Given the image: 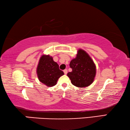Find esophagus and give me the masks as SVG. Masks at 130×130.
Instances as JSON below:
<instances>
[{"label":"esophagus","instance_id":"esophagus-1","mask_svg":"<svg viewBox=\"0 0 130 130\" xmlns=\"http://www.w3.org/2000/svg\"><path fill=\"white\" fill-rule=\"evenodd\" d=\"M63 72H64V73L65 74V75H67V73H68V70L67 69L63 70Z\"/></svg>","mask_w":130,"mask_h":130}]
</instances>
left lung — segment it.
Instances as JSON below:
<instances>
[{
    "mask_svg": "<svg viewBox=\"0 0 130 130\" xmlns=\"http://www.w3.org/2000/svg\"><path fill=\"white\" fill-rule=\"evenodd\" d=\"M70 67L72 71L67 76L73 85L77 87H86L94 82L96 75V67L85 51L79 49L75 58L71 61Z\"/></svg>",
    "mask_w": 130,
    "mask_h": 130,
    "instance_id": "obj_1",
    "label": "left lung"
}]
</instances>
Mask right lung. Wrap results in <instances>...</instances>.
Here are the masks:
<instances>
[{"label": "right lung", "instance_id": "right-lung-1", "mask_svg": "<svg viewBox=\"0 0 130 130\" xmlns=\"http://www.w3.org/2000/svg\"><path fill=\"white\" fill-rule=\"evenodd\" d=\"M36 73L39 81L49 87L55 86L59 78L64 75L59 69L58 63L49 55H43L40 57Z\"/></svg>", "mask_w": 130, "mask_h": 130}]
</instances>
